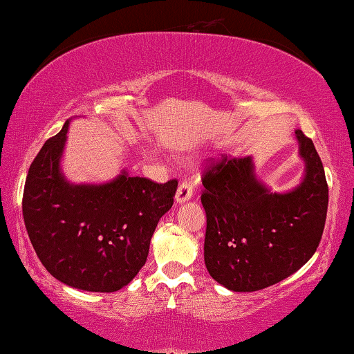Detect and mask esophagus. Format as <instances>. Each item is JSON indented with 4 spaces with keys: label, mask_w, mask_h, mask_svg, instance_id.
Here are the masks:
<instances>
[{
    "label": "esophagus",
    "mask_w": 354,
    "mask_h": 354,
    "mask_svg": "<svg viewBox=\"0 0 354 354\" xmlns=\"http://www.w3.org/2000/svg\"><path fill=\"white\" fill-rule=\"evenodd\" d=\"M192 195H194V184L187 181V179H184V181H181V184H179V187H178L176 201L178 203L187 201L192 198Z\"/></svg>",
    "instance_id": "esophagus-1"
}]
</instances>
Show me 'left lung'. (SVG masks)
Instances as JSON below:
<instances>
[{
	"label": "left lung",
	"mask_w": 354,
	"mask_h": 354,
	"mask_svg": "<svg viewBox=\"0 0 354 354\" xmlns=\"http://www.w3.org/2000/svg\"><path fill=\"white\" fill-rule=\"evenodd\" d=\"M306 175L297 189L272 194L248 158L211 159L201 181L206 211L205 262L234 292L266 289L301 268L322 241L328 211L325 170L313 140L295 131Z\"/></svg>",
	"instance_id": "obj_1"
}]
</instances>
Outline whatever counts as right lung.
<instances>
[{
  "instance_id": "right-lung-1",
  "label": "right lung",
  "mask_w": 354,
  "mask_h": 354,
  "mask_svg": "<svg viewBox=\"0 0 354 354\" xmlns=\"http://www.w3.org/2000/svg\"><path fill=\"white\" fill-rule=\"evenodd\" d=\"M68 122L29 167L23 218L40 262L61 283L115 292L145 266L159 218L170 211L178 179L164 184L123 171L103 185L65 181L59 160Z\"/></svg>"
}]
</instances>
